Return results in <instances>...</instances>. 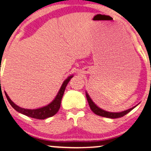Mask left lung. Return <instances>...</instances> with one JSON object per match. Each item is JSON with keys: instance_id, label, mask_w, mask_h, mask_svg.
Segmentation results:
<instances>
[{"instance_id": "left-lung-1", "label": "left lung", "mask_w": 151, "mask_h": 151, "mask_svg": "<svg viewBox=\"0 0 151 151\" xmlns=\"http://www.w3.org/2000/svg\"><path fill=\"white\" fill-rule=\"evenodd\" d=\"M86 99H87L88 103H89V105L90 106V109H91V111L96 115L100 116H103V117H106V118H110V119H117V118H120L125 116L126 114H127L128 113H129L131 110H133L135 107L136 106H133L131 109H128V110L124 111L121 112H118V113H114V112H109L103 110V109H100L99 107H98L95 104L93 103L91 99L90 98V96L88 94V93L86 91Z\"/></svg>"}]
</instances>
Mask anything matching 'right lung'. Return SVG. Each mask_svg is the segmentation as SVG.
I'll return each instance as SVG.
<instances>
[{
    "instance_id": "add662e5",
    "label": "right lung",
    "mask_w": 151,
    "mask_h": 151,
    "mask_svg": "<svg viewBox=\"0 0 151 151\" xmlns=\"http://www.w3.org/2000/svg\"><path fill=\"white\" fill-rule=\"evenodd\" d=\"M73 76H70L67 79H66L64 81L63 84L61 86L60 91H58V94H57L56 97L55 98V99L53 100L51 103L49 104L48 105L45 106L41 107V108L37 109H26L21 108V107L17 106L15 104L13 103L11 101V99L9 98V96H8L6 92H5L7 99H8V102L10 103V104L12 106L13 109L15 110H16L19 113L24 114V115L27 116L34 118L36 119H45L47 118H49L51 116H53L55 114L58 113L59 109L60 108V105H61V100L63 96L64 92H65V90L66 86H67V84L69 83V81L71 79H72Z\"/></svg>"
}]
</instances>
